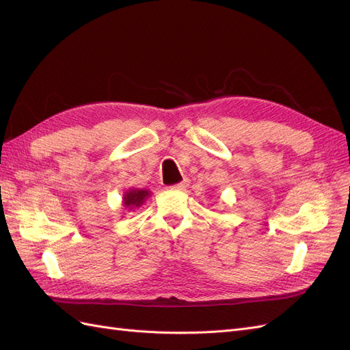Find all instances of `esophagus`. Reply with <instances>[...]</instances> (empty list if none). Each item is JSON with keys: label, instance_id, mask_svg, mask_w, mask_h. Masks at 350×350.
<instances>
[{"label": "esophagus", "instance_id": "esophagus-1", "mask_svg": "<svg viewBox=\"0 0 350 350\" xmlns=\"http://www.w3.org/2000/svg\"><path fill=\"white\" fill-rule=\"evenodd\" d=\"M188 185H189V179H184L183 183L172 185V189H176V191H184V189H185Z\"/></svg>", "mask_w": 350, "mask_h": 350}]
</instances>
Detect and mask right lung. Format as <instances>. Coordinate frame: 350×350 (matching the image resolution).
<instances>
[{
    "label": "right lung",
    "mask_w": 350,
    "mask_h": 350,
    "mask_svg": "<svg viewBox=\"0 0 350 350\" xmlns=\"http://www.w3.org/2000/svg\"><path fill=\"white\" fill-rule=\"evenodd\" d=\"M149 189H143V188H129L122 196V206L124 210L131 211L139 208L144 204V201L150 197Z\"/></svg>",
    "instance_id": "1"
}]
</instances>
